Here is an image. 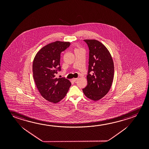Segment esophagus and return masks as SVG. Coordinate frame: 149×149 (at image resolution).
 Wrapping results in <instances>:
<instances>
[{
    "mask_svg": "<svg viewBox=\"0 0 149 149\" xmlns=\"http://www.w3.org/2000/svg\"><path fill=\"white\" fill-rule=\"evenodd\" d=\"M77 80H78V78H73V79H72V81H73L74 82H75L76 81H77Z\"/></svg>",
    "mask_w": 149,
    "mask_h": 149,
    "instance_id": "1",
    "label": "esophagus"
}]
</instances>
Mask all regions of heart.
I'll list each match as a JSON object with an SVG mask.
<instances>
[{"label": "heart", "mask_w": 149, "mask_h": 149, "mask_svg": "<svg viewBox=\"0 0 149 149\" xmlns=\"http://www.w3.org/2000/svg\"><path fill=\"white\" fill-rule=\"evenodd\" d=\"M78 49H76V50H78Z\"/></svg>", "instance_id": "1"}]
</instances>
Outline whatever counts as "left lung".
Instances as JSON below:
<instances>
[{"mask_svg": "<svg viewBox=\"0 0 149 149\" xmlns=\"http://www.w3.org/2000/svg\"><path fill=\"white\" fill-rule=\"evenodd\" d=\"M84 40L88 45L89 57L87 85L83 93L91 100L98 101L107 94L112 86L114 63L110 52L101 42L95 39Z\"/></svg>", "mask_w": 149, "mask_h": 149, "instance_id": "1", "label": "left lung"}]
</instances>
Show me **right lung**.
<instances>
[{
    "label": "right lung",
    "instance_id": "obj_1",
    "mask_svg": "<svg viewBox=\"0 0 149 149\" xmlns=\"http://www.w3.org/2000/svg\"><path fill=\"white\" fill-rule=\"evenodd\" d=\"M69 42H56L42 47L35 56L33 63V78L43 98L56 103L63 99L71 85L66 78H56L61 71L60 54L70 46Z\"/></svg>",
    "mask_w": 149,
    "mask_h": 149
}]
</instances>
